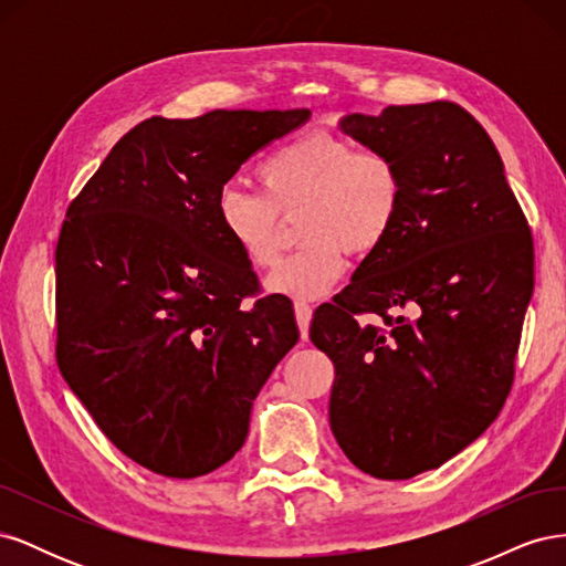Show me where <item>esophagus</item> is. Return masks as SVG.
<instances>
[{
    "mask_svg": "<svg viewBox=\"0 0 566 566\" xmlns=\"http://www.w3.org/2000/svg\"><path fill=\"white\" fill-rule=\"evenodd\" d=\"M295 318H297V325H300V335L302 339L310 337V323H312V306L306 302H295Z\"/></svg>",
    "mask_w": 566,
    "mask_h": 566,
    "instance_id": "obj_1",
    "label": "esophagus"
}]
</instances>
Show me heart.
<instances>
[{"label":"heart","instance_id":"obj_1","mask_svg":"<svg viewBox=\"0 0 566 566\" xmlns=\"http://www.w3.org/2000/svg\"><path fill=\"white\" fill-rule=\"evenodd\" d=\"M262 193L229 186L217 200L219 227L254 269L279 260L281 218L300 210L304 248L271 273V293L316 300L342 279L352 254H370L401 212L403 179L387 153L356 148L331 134L293 139L256 165Z\"/></svg>","mask_w":566,"mask_h":566}]
</instances>
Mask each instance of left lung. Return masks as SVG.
I'll return each mask as SVG.
<instances>
[{
	"label": "left lung",
	"instance_id": "8db88e82",
	"mask_svg": "<svg viewBox=\"0 0 566 566\" xmlns=\"http://www.w3.org/2000/svg\"><path fill=\"white\" fill-rule=\"evenodd\" d=\"M339 132L397 163L401 212L310 337L335 366L331 430L378 479L434 470L486 432L515 378L534 241L503 160L458 104L352 113Z\"/></svg>",
	"mask_w": 566,
	"mask_h": 566
}]
</instances>
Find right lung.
<instances>
[{"label":"right lung","instance_id":"obj_1","mask_svg":"<svg viewBox=\"0 0 566 566\" xmlns=\"http://www.w3.org/2000/svg\"><path fill=\"white\" fill-rule=\"evenodd\" d=\"M312 111L150 117L119 139L67 208L56 245V361L115 447L193 479L245 443L256 394L300 331L256 290L219 227L241 165Z\"/></svg>","mask_w":566,"mask_h":566}]
</instances>
